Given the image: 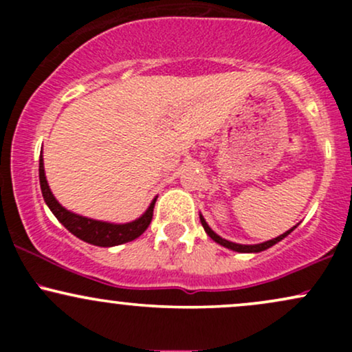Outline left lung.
<instances>
[{"label": "left lung", "mask_w": 352, "mask_h": 352, "mask_svg": "<svg viewBox=\"0 0 352 352\" xmlns=\"http://www.w3.org/2000/svg\"><path fill=\"white\" fill-rule=\"evenodd\" d=\"M200 221H201V227L205 228V232H207V235H208L210 238H212L213 241H217V243H220L221 246H225V248H230V250H233V252H240V253H258V252H263V250L270 248V246H273L274 243H278V241H281L283 238H285L286 235H289V233H292L293 230H294V227H293L292 230H288V232H286V233H283V235L273 238V240H270V241H265V243H258V245H238V243H232V241H228V240H223V238H221V236H218L217 233L213 232V230L208 227L207 221H205V218L201 217V215H200Z\"/></svg>", "instance_id": "1"}]
</instances>
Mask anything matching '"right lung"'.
<instances>
[{
	"mask_svg": "<svg viewBox=\"0 0 352 352\" xmlns=\"http://www.w3.org/2000/svg\"><path fill=\"white\" fill-rule=\"evenodd\" d=\"M39 184H41L44 201H46L47 207L51 208V212L54 213L56 218H58L64 227L69 230L72 235H76L78 238H80V240L87 241V243L91 245L116 246V245L127 243V241L135 240L137 236L142 235L152 221L155 200L152 201L151 207H148L147 212H145L139 220L131 221V223H124V225H114V223H106V221L91 220V218L80 217L72 212H67L66 208L60 207L59 201L56 200L54 195L51 193L46 175H44L43 155L39 157Z\"/></svg>",
	"mask_w": 352,
	"mask_h": 352,
	"instance_id": "right-lung-1",
	"label": "right lung"
}]
</instances>
